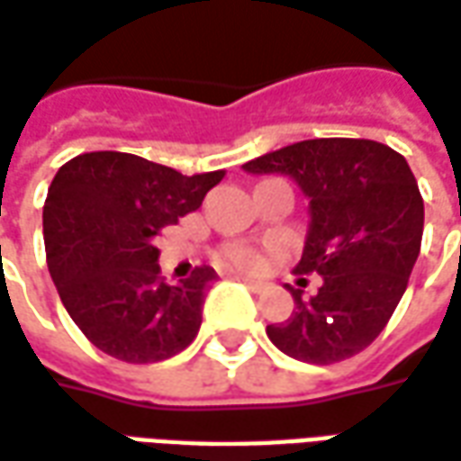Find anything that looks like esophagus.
Returning a JSON list of instances; mask_svg holds the SVG:
<instances>
[{
  "mask_svg": "<svg viewBox=\"0 0 461 461\" xmlns=\"http://www.w3.org/2000/svg\"><path fill=\"white\" fill-rule=\"evenodd\" d=\"M237 279H240L244 286H249L252 292H259V289L264 286V282H259V279H249V276H237Z\"/></svg>",
  "mask_w": 461,
  "mask_h": 461,
  "instance_id": "esophagus-1",
  "label": "esophagus"
}]
</instances>
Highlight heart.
Returning a JSON list of instances; mask_svg holds the SVG:
<instances>
[{
	"label": "heart",
	"instance_id": "obj_1",
	"mask_svg": "<svg viewBox=\"0 0 461 461\" xmlns=\"http://www.w3.org/2000/svg\"><path fill=\"white\" fill-rule=\"evenodd\" d=\"M230 259L240 269H247V272H259L264 267V257L259 249H254V247H234L230 252Z\"/></svg>",
	"mask_w": 461,
	"mask_h": 461
}]
</instances>
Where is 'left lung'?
Here are the masks:
<instances>
[{
  "mask_svg": "<svg viewBox=\"0 0 461 461\" xmlns=\"http://www.w3.org/2000/svg\"><path fill=\"white\" fill-rule=\"evenodd\" d=\"M282 175L309 202L297 275L321 276L317 294L289 289L294 312L267 334L286 357L331 365L375 342L420 257L424 202L407 159L372 140H307L241 164Z\"/></svg>",
  "mask_w": 461,
  "mask_h": 461,
  "instance_id": "obj_1",
  "label": "left lung"
}]
</instances>
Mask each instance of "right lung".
Segmentation results:
<instances>
[{"label":"right lung","instance_id":"obj_1","mask_svg":"<svg viewBox=\"0 0 461 461\" xmlns=\"http://www.w3.org/2000/svg\"><path fill=\"white\" fill-rule=\"evenodd\" d=\"M221 176H185L137 154L89 152L51 179L44 202L47 267L64 309L96 349L149 365L197 337L217 272L202 267L167 285L154 240L202 207Z\"/></svg>","mask_w":461,"mask_h":461}]
</instances>
